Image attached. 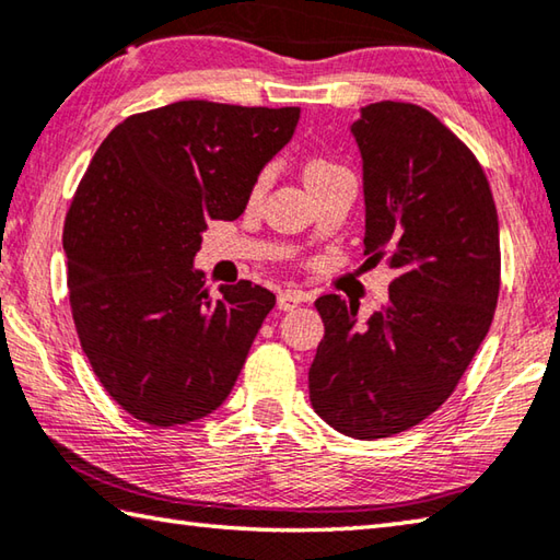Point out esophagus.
I'll return each instance as SVG.
<instances>
[{
    "instance_id": "1",
    "label": "esophagus",
    "mask_w": 560,
    "mask_h": 560,
    "mask_svg": "<svg viewBox=\"0 0 560 560\" xmlns=\"http://www.w3.org/2000/svg\"><path fill=\"white\" fill-rule=\"evenodd\" d=\"M304 300H307V294H304L302 290H284L278 294V307L282 312H290L298 307V304H302Z\"/></svg>"
}]
</instances>
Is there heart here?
Returning a JSON list of instances; mask_svg holds the SVG:
<instances>
[{"label": "heart", "mask_w": 560, "mask_h": 560, "mask_svg": "<svg viewBox=\"0 0 560 560\" xmlns=\"http://www.w3.org/2000/svg\"><path fill=\"white\" fill-rule=\"evenodd\" d=\"M339 171H343L341 165H336V163H331V161H326V158L312 155V158H307V163H304V167H302V175H304V183H307V187H312V185L326 180V177H331L334 173H339ZM262 185H266V175H260V177H258L256 187H253V195H258L260 189H262Z\"/></svg>", "instance_id": "obj_1"}]
</instances>
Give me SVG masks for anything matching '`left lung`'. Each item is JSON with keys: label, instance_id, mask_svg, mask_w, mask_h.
<instances>
[{"label": "left lung", "instance_id": "8db88e82", "mask_svg": "<svg viewBox=\"0 0 560 560\" xmlns=\"http://www.w3.org/2000/svg\"><path fill=\"white\" fill-rule=\"evenodd\" d=\"M365 266L397 270L361 324L339 294L314 302L324 339L310 368L316 415L373 441L424 421L456 389L500 294V224L488 177L434 114L409 102L361 109Z\"/></svg>", "mask_w": 560, "mask_h": 560}]
</instances>
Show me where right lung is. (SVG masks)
<instances>
[{
	"instance_id": "add662e5",
	"label": "right lung",
	"mask_w": 560,
	"mask_h": 560,
	"mask_svg": "<svg viewBox=\"0 0 560 560\" xmlns=\"http://www.w3.org/2000/svg\"><path fill=\"white\" fill-rule=\"evenodd\" d=\"M298 121L300 107L175 102L114 126L80 180L62 229L72 319L102 387L145 424L212 415L276 307L248 280L214 298L192 262Z\"/></svg>"
}]
</instances>
